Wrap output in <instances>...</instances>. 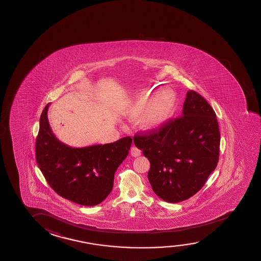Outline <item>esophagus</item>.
<instances>
[{
	"label": "esophagus",
	"mask_w": 261,
	"mask_h": 261,
	"mask_svg": "<svg viewBox=\"0 0 261 261\" xmlns=\"http://www.w3.org/2000/svg\"><path fill=\"white\" fill-rule=\"evenodd\" d=\"M140 154H141V151H140V149L135 147V146H133V148H130V155L133 156H140Z\"/></svg>",
	"instance_id": "esophagus-1"
}]
</instances>
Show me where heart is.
<instances>
[{"mask_svg": "<svg viewBox=\"0 0 261 261\" xmlns=\"http://www.w3.org/2000/svg\"><path fill=\"white\" fill-rule=\"evenodd\" d=\"M145 101H146L145 99L140 100V108H142V106L145 105ZM169 106H170V101L168 99L164 102H161L159 109L156 110V112L149 114L148 116L142 120L143 127L147 129H150V128H156L162 124L167 118V111Z\"/></svg>", "mask_w": 261, "mask_h": 261, "instance_id": "1", "label": "heart"}]
</instances>
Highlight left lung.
Segmentation results:
<instances>
[{"mask_svg": "<svg viewBox=\"0 0 261 261\" xmlns=\"http://www.w3.org/2000/svg\"><path fill=\"white\" fill-rule=\"evenodd\" d=\"M220 130L214 109L190 90L182 116L133 138L150 162L148 178L159 197L179 202L195 195L217 167Z\"/></svg>", "mask_w": 261, "mask_h": 261, "instance_id": "8db88e82", "label": "left lung"}]
</instances>
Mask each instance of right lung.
<instances>
[{"instance_id":"add662e5","label":"right lung","mask_w":261,"mask_h":261,"mask_svg":"<svg viewBox=\"0 0 261 261\" xmlns=\"http://www.w3.org/2000/svg\"><path fill=\"white\" fill-rule=\"evenodd\" d=\"M43 110L36 139V160L51 188L64 198L94 206L113 190L117 168L128 156L133 143L125 137L113 143L72 148L59 141L52 133L47 110Z\"/></svg>"}]
</instances>
